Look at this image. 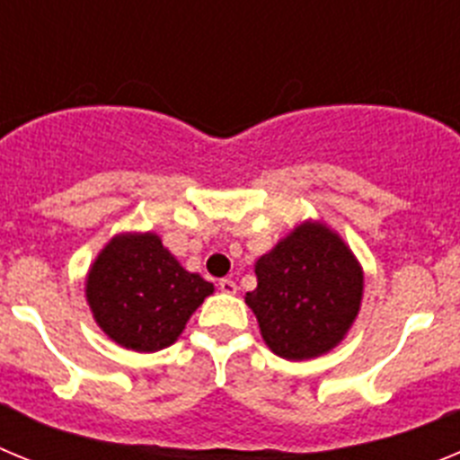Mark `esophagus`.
Returning a JSON list of instances; mask_svg holds the SVG:
<instances>
[{"mask_svg": "<svg viewBox=\"0 0 460 460\" xmlns=\"http://www.w3.org/2000/svg\"><path fill=\"white\" fill-rule=\"evenodd\" d=\"M218 290L226 292V295H234L237 292V283L233 279H221L218 280Z\"/></svg>", "mask_w": 460, "mask_h": 460, "instance_id": "obj_1", "label": "esophagus"}]
</instances>
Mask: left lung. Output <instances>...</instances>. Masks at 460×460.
I'll list each match as a JSON object with an SVG mask.
<instances>
[{"label":"left lung","instance_id":"left-lung-1","mask_svg":"<svg viewBox=\"0 0 460 460\" xmlns=\"http://www.w3.org/2000/svg\"><path fill=\"white\" fill-rule=\"evenodd\" d=\"M258 288L246 304L274 355L290 361L327 355L348 336L364 296V270L324 221L296 223L255 260Z\"/></svg>","mask_w":460,"mask_h":460}]
</instances>
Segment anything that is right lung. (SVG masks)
Here are the masks:
<instances>
[{
  "label": "right lung",
  "instance_id": "1",
  "mask_svg": "<svg viewBox=\"0 0 460 460\" xmlns=\"http://www.w3.org/2000/svg\"><path fill=\"white\" fill-rule=\"evenodd\" d=\"M214 283L184 270L156 233H119L89 265L84 296L103 334L133 352L180 339Z\"/></svg>",
  "mask_w": 460,
  "mask_h": 460
}]
</instances>
